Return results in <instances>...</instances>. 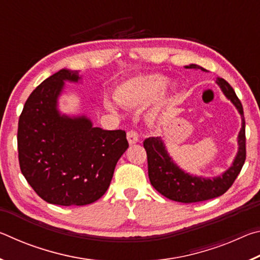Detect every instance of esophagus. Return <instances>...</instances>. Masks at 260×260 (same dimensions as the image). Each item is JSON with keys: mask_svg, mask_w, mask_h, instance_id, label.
Instances as JSON below:
<instances>
[{"mask_svg": "<svg viewBox=\"0 0 260 260\" xmlns=\"http://www.w3.org/2000/svg\"><path fill=\"white\" fill-rule=\"evenodd\" d=\"M139 134L136 133L135 131H129L127 132V140H128L129 144H135L139 142Z\"/></svg>", "mask_w": 260, "mask_h": 260, "instance_id": "obj_1", "label": "esophagus"}]
</instances>
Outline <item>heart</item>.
<instances>
[{
  "label": "heart",
  "instance_id": "obj_1",
  "mask_svg": "<svg viewBox=\"0 0 260 260\" xmlns=\"http://www.w3.org/2000/svg\"><path fill=\"white\" fill-rule=\"evenodd\" d=\"M167 82H169V79L159 73L136 76L117 87L114 99L122 107L141 108L155 101L164 90ZM171 90L173 91L174 88H171ZM104 104L110 111L117 112L116 105L110 100H105Z\"/></svg>",
  "mask_w": 260,
  "mask_h": 260
}]
</instances>
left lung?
<instances>
[{
	"instance_id": "left-lung-1",
	"label": "left lung",
	"mask_w": 260,
	"mask_h": 260,
	"mask_svg": "<svg viewBox=\"0 0 260 260\" xmlns=\"http://www.w3.org/2000/svg\"><path fill=\"white\" fill-rule=\"evenodd\" d=\"M187 69H205L196 64H190ZM218 86L222 93L235 105L242 117V128L239 133V151L233 165L225 173L213 179H204L202 177H192L182 171L175 164L167 153L164 143L159 138H149L143 142V147L148 157V174L152 187L162 196L169 200L181 203H195V202L208 201L214 197L221 196L234 183L237 175L240 174L245 161V120L243 107L237 98L234 89L225 79L218 78Z\"/></svg>"
}]
</instances>
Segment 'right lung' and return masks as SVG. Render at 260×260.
<instances>
[{
    "instance_id": "add662e5",
    "label": "right lung",
    "mask_w": 260,
    "mask_h": 260,
    "mask_svg": "<svg viewBox=\"0 0 260 260\" xmlns=\"http://www.w3.org/2000/svg\"><path fill=\"white\" fill-rule=\"evenodd\" d=\"M79 79L78 71L65 69L47 78L28 96L19 117L20 171L50 204L80 206L101 199L128 148L125 131H105L85 116L71 118L58 112L64 81Z\"/></svg>"
}]
</instances>
